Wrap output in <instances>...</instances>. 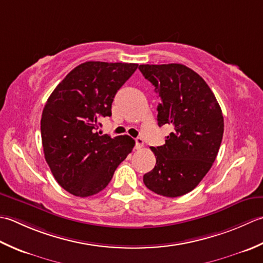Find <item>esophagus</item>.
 <instances>
[{
	"mask_svg": "<svg viewBox=\"0 0 263 263\" xmlns=\"http://www.w3.org/2000/svg\"><path fill=\"white\" fill-rule=\"evenodd\" d=\"M143 145H144L143 138H142V137H137V138L135 139V148H136V149H141V148L143 147Z\"/></svg>",
	"mask_w": 263,
	"mask_h": 263,
	"instance_id": "34e87169",
	"label": "esophagus"
}]
</instances>
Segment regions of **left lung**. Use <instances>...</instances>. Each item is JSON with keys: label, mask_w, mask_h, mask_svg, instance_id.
<instances>
[{"label": "left lung", "mask_w": 263, "mask_h": 263, "mask_svg": "<svg viewBox=\"0 0 263 263\" xmlns=\"http://www.w3.org/2000/svg\"><path fill=\"white\" fill-rule=\"evenodd\" d=\"M159 94L158 125L171 132L143 181L149 191L177 197L193 191L210 170L223 135V117L216 96L199 73L180 63L138 67Z\"/></svg>", "instance_id": "left-lung-1"}]
</instances>
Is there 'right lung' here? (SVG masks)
I'll return each instance as SVG.
<instances>
[{
    "label": "right lung",
    "instance_id": "right-lung-1",
    "mask_svg": "<svg viewBox=\"0 0 263 263\" xmlns=\"http://www.w3.org/2000/svg\"><path fill=\"white\" fill-rule=\"evenodd\" d=\"M137 67L87 61L72 69L47 99L41 119L44 157L58 184L70 194L87 197L104 190L135 145L128 135L101 136L98 129Z\"/></svg>",
    "mask_w": 263,
    "mask_h": 263
}]
</instances>
